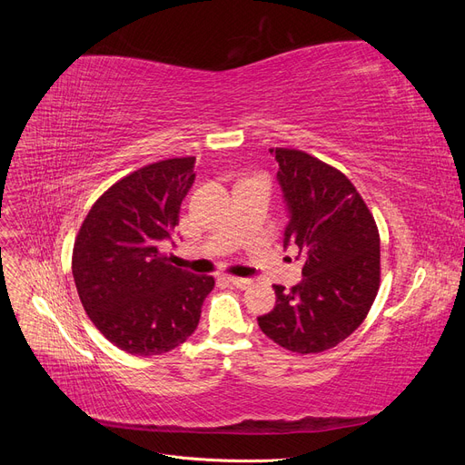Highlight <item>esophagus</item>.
Instances as JSON below:
<instances>
[{
  "label": "esophagus",
  "mask_w": 465,
  "mask_h": 465,
  "mask_svg": "<svg viewBox=\"0 0 465 465\" xmlns=\"http://www.w3.org/2000/svg\"><path fill=\"white\" fill-rule=\"evenodd\" d=\"M227 281L231 285L238 287V289H248L252 287V279H244V277H227Z\"/></svg>",
  "instance_id": "1"
}]
</instances>
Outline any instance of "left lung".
<instances>
[{
  "mask_svg": "<svg viewBox=\"0 0 465 465\" xmlns=\"http://www.w3.org/2000/svg\"><path fill=\"white\" fill-rule=\"evenodd\" d=\"M289 205L285 246L304 258L302 281L273 285L262 331L292 353H322L367 318L380 287V234L371 209L341 171L299 149H270Z\"/></svg>",
  "mask_w": 465,
  "mask_h": 465,
  "instance_id": "8db88e82",
  "label": "left lung"
}]
</instances>
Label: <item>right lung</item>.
Instances as JSON below:
<instances>
[{"label": "right lung", "mask_w": 465, "mask_h": 465, "mask_svg": "<svg viewBox=\"0 0 465 465\" xmlns=\"http://www.w3.org/2000/svg\"><path fill=\"white\" fill-rule=\"evenodd\" d=\"M195 157L164 159L130 173L98 198L75 236L72 272L87 316L110 343L151 357L184 343L213 291L161 252L193 184Z\"/></svg>", "instance_id": "right-lung-1"}]
</instances>
